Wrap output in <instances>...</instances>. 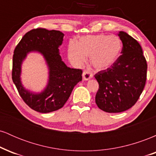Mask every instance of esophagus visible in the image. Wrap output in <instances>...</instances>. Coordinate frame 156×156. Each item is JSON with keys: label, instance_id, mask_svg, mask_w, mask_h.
Segmentation results:
<instances>
[{"label": "esophagus", "instance_id": "1", "mask_svg": "<svg viewBox=\"0 0 156 156\" xmlns=\"http://www.w3.org/2000/svg\"><path fill=\"white\" fill-rule=\"evenodd\" d=\"M93 77L92 73L90 72L89 70H84L83 73V80H87L89 79H91Z\"/></svg>", "mask_w": 156, "mask_h": 156}]
</instances>
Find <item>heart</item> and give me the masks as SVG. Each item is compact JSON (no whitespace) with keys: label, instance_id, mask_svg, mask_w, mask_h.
Returning a JSON list of instances; mask_svg holds the SVG:
<instances>
[{"label":"heart","instance_id":"b5f03b06","mask_svg":"<svg viewBox=\"0 0 156 156\" xmlns=\"http://www.w3.org/2000/svg\"><path fill=\"white\" fill-rule=\"evenodd\" d=\"M122 42L114 35H89L82 37L77 42L68 45V58L76 66H81L90 57L92 65L98 70L110 67L119 58Z\"/></svg>","mask_w":156,"mask_h":156}]
</instances>
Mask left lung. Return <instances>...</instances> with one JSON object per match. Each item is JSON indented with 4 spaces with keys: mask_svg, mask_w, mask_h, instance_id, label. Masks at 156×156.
Masks as SVG:
<instances>
[{
    "mask_svg": "<svg viewBox=\"0 0 156 156\" xmlns=\"http://www.w3.org/2000/svg\"><path fill=\"white\" fill-rule=\"evenodd\" d=\"M122 42V55L105 70L94 75L99 83L95 96L98 108L119 113L136 103L145 86L147 64L139 42L124 31L118 34Z\"/></svg>",
    "mask_w": 156,
    "mask_h": 156,
    "instance_id": "obj_1",
    "label": "left lung"
}]
</instances>
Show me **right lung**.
Instances as JSON below:
<instances>
[{
	"mask_svg": "<svg viewBox=\"0 0 156 156\" xmlns=\"http://www.w3.org/2000/svg\"><path fill=\"white\" fill-rule=\"evenodd\" d=\"M64 36L55 30L33 29L23 36L14 51L12 80L23 101L36 112L49 113L62 108L75 86L82 80L81 69L68 67L59 54ZM31 51L44 55L49 70L47 86L39 93L26 90L21 81L22 62Z\"/></svg>",
	"mask_w": 156,
	"mask_h": 156,
	"instance_id": "add662e5",
	"label": "right lung"
}]
</instances>
